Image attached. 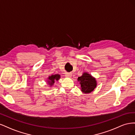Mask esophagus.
<instances>
[{
  "label": "esophagus",
  "mask_w": 135,
  "mask_h": 135,
  "mask_svg": "<svg viewBox=\"0 0 135 135\" xmlns=\"http://www.w3.org/2000/svg\"><path fill=\"white\" fill-rule=\"evenodd\" d=\"M71 75H72V74L70 73H66V74H65V76L67 77H71Z\"/></svg>",
  "instance_id": "obj_1"
}]
</instances>
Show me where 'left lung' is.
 <instances>
[{
    "instance_id": "left-lung-1",
    "label": "left lung",
    "mask_w": 135,
    "mask_h": 135,
    "mask_svg": "<svg viewBox=\"0 0 135 135\" xmlns=\"http://www.w3.org/2000/svg\"><path fill=\"white\" fill-rule=\"evenodd\" d=\"M81 86V91L85 93H90L96 87V81L95 78L87 73H83L82 76L78 78Z\"/></svg>"
}]
</instances>
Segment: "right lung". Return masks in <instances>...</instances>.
<instances>
[{
    "instance_id": "1",
    "label": "right lung",
    "mask_w": 135,
    "mask_h": 135,
    "mask_svg": "<svg viewBox=\"0 0 135 135\" xmlns=\"http://www.w3.org/2000/svg\"><path fill=\"white\" fill-rule=\"evenodd\" d=\"M60 78V75L59 74H55V75H52L51 76H49L48 79L49 80L48 81V84H50L52 85L53 84L55 83V80H58Z\"/></svg>"
}]
</instances>
